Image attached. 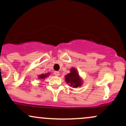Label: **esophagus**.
<instances>
[{
  "label": "esophagus",
  "instance_id": "esophagus-1",
  "mask_svg": "<svg viewBox=\"0 0 126 126\" xmlns=\"http://www.w3.org/2000/svg\"><path fill=\"white\" fill-rule=\"evenodd\" d=\"M54 74L55 76H59V75H60V73H59V72H58V71H55V72H54Z\"/></svg>",
  "mask_w": 126,
  "mask_h": 126
}]
</instances>
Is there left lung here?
I'll list each match as a JSON object with an SVG mask.
<instances>
[{"mask_svg":"<svg viewBox=\"0 0 126 126\" xmlns=\"http://www.w3.org/2000/svg\"><path fill=\"white\" fill-rule=\"evenodd\" d=\"M65 80L67 83L73 88H77L82 85V80L79 78V74L74 68L70 69V73L65 76Z\"/></svg>","mask_w":126,"mask_h":126,"instance_id":"left-lung-1","label":"left lung"}]
</instances>
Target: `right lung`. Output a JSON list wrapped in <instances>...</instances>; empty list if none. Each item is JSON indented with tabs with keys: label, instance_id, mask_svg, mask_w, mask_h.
Returning a JSON list of instances; mask_svg holds the SVG:
<instances>
[{
	"label": "right lung",
	"instance_id": "obj_1",
	"mask_svg": "<svg viewBox=\"0 0 126 126\" xmlns=\"http://www.w3.org/2000/svg\"><path fill=\"white\" fill-rule=\"evenodd\" d=\"M48 75H49L48 74H47V75L42 74V75H40V76H39V78H40V79H44L45 78H46L47 76H48Z\"/></svg>",
	"mask_w": 126,
	"mask_h": 126
}]
</instances>
